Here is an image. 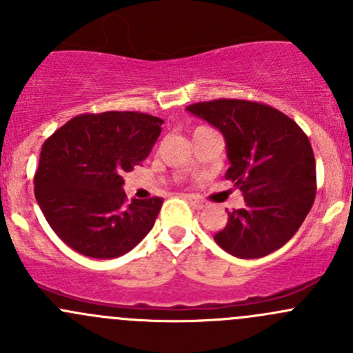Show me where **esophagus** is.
<instances>
[{"label":"esophagus","mask_w":353,"mask_h":353,"mask_svg":"<svg viewBox=\"0 0 353 353\" xmlns=\"http://www.w3.org/2000/svg\"><path fill=\"white\" fill-rule=\"evenodd\" d=\"M188 199V201L191 203V205L194 206V208H198V210H201V208H205V201H203V199H199L198 196H194V194H186V196H184Z\"/></svg>","instance_id":"esophagus-1"}]
</instances>
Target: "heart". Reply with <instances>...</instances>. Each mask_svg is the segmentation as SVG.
<instances>
[{
	"label": "heart",
	"mask_w": 353,
	"mask_h": 353,
	"mask_svg": "<svg viewBox=\"0 0 353 353\" xmlns=\"http://www.w3.org/2000/svg\"><path fill=\"white\" fill-rule=\"evenodd\" d=\"M203 130H208V128H203V126H199V128H196V130H194V133H199V131H203Z\"/></svg>",
	"instance_id": "1"
}]
</instances>
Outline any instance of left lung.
Returning a JSON list of instances; mask_svg holds the SVG:
<instances>
[{
    "label": "left lung",
    "instance_id": "8db88e82",
    "mask_svg": "<svg viewBox=\"0 0 353 353\" xmlns=\"http://www.w3.org/2000/svg\"><path fill=\"white\" fill-rule=\"evenodd\" d=\"M222 131L225 177L244 194L215 243L243 259L263 258L294 237L316 198V160L297 123L268 104L215 99L186 108Z\"/></svg>",
    "mask_w": 353,
    "mask_h": 353
}]
</instances>
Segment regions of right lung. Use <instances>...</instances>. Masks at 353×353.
Listing matches in <instances>:
<instances>
[{
	"mask_svg": "<svg viewBox=\"0 0 353 353\" xmlns=\"http://www.w3.org/2000/svg\"><path fill=\"white\" fill-rule=\"evenodd\" d=\"M162 123L137 110L80 114L44 141L35 199L63 243L83 256L110 259L150 232L163 199L128 203L123 174L147 159Z\"/></svg>",
	"mask_w": 353,
	"mask_h": 353,
	"instance_id": "obj_1",
	"label": "right lung"
}]
</instances>
